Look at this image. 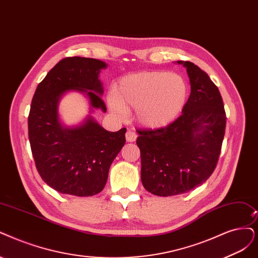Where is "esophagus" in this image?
I'll use <instances>...</instances> for the list:
<instances>
[{"mask_svg": "<svg viewBox=\"0 0 258 258\" xmlns=\"http://www.w3.org/2000/svg\"><path fill=\"white\" fill-rule=\"evenodd\" d=\"M125 138H126L127 142H134V141H136V139H137L136 132L135 131H132V130L127 131L126 134H125Z\"/></svg>", "mask_w": 258, "mask_h": 258, "instance_id": "1", "label": "esophagus"}]
</instances>
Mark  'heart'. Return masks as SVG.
Returning a JSON list of instances; mask_svg holds the SVG:
<instances>
[{"label": "heart", "instance_id": "obj_1", "mask_svg": "<svg viewBox=\"0 0 258 258\" xmlns=\"http://www.w3.org/2000/svg\"><path fill=\"white\" fill-rule=\"evenodd\" d=\"M188 85L182 75L166 71H141L123 76L114 85L108 104L117 117L124 119L131 109L140 125L164 127L183 110Z\"/></svg>", "mask_w": 258, "mask_h": 258}]
</instances>
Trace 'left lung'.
I'll list each match as a JSON object with an SVG mask.
<instances>
[{
    "label": "left lung",
    "mask_w": 258,
    "mask_h": 258,
    "mask_svg": "<svg viewBox=\"0 0 258 258\" xmlns=\"http://www.w3.org/2000/svg\"><path fill=\"white\" fill-rule=\"evenodd\" d=\"M176 62L186 68L191 89L182 114L166 127L137 131L142 185L159 197L182 195L203 184L217 166L225 133L217 86L197 64Z\"/></svg>",
    "instance_id": "1"
}]
</instances>
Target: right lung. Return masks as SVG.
<instances>
[{
  "label": "right lung",
  "instance_id": "right-lung-1",
  "mask_svg": "<svg viewBox=\"0 0 258 258\" xmlns=\"http://www.w3.org/2000/svg\"><path fill=\"white\" fill-rule=\"evenodd\" d=\"M106 62L86 57H67L38 85L28 114V139L36 168L44 182L63 195L91 197L101 192L108 171L125 144L126 128L104 130L88 114L76 126H66L58 112L68 91H80L93 109L106 112L99 79Z\"/></svg>",
  "mask_w": 258,
  "mask_h": 258
}]
</instances>
